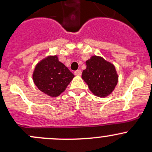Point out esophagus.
I'll return each instance as SVG.
<instances>
[{
	"label": "esophagus",
	"mask_w": 152,
	"mask_h": 152,
	"mask_svg": "<svg viewBox=\"0 0 152 152\" xmlns=\"http://www.w3.org/2000/svg\"><path fill=\"white\" fill-rule=\"evenodd\" d=\"M74 74L76 76H81V70H77V71H74Z\"/></svg>",
	"instance_id": "obj_1"
}]
</instances>
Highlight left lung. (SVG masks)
<instances>
[{
	"label": "left lung",
	"instance_id": "1",
	"mask_svg": "<svg viewBox=\"0 0 152 152\" xmlns=\"http://www.w3.org/2000/svg\"><path fill=\"white\" fill-rule=\"evenodd\" d=\"M86 68L81 78L96 96L104 97L111 94L118 84L115 68L110 63L99 56H92L86 61Z\"/></svg>",
	"mask_w": 152,
	"mask_h": 152
}]
</instances>
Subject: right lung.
Listing matches in <instances>:
<instances>
[{"label": "right lung", "instance_id": "1", "mask_svg": "<svg viewBox=\"0 0 152 152\" xmlns=\"http://www.w3.org/2000/svg\"><path fill=\"white\" fill-rule=\"evenodd\" d=\"M73 77L74 75L56 56L41 61L33 73V80L38 89L53 97L63 92Z\"/></svg>", "mask_w": 152, "mask_h": 152}]
</instances>
